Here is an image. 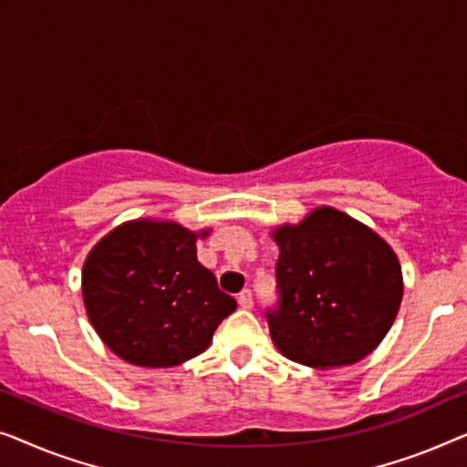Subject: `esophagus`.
<instances>
[{
  "mask_svg": "<svg viewBox=\"0 0 467 467\" xmlns=\"http://www.w3.org/2000/svg\"><path fill=\"white\" fill-rule=\"evenodd\" d=\"M239 306H241V308H252V306H254L252 292H249V290H243V292L239 294Z\"/></svg>",
  "mask_w": 467,
  "mask_h": 467,
  "instance_id": "esophagus-1",
  "label": "esophagus"
}]
</instances>
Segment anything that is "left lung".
Returning a JSON list of instances; mask_svg holds the SVG:
<instances>
[{
	"mask_svg": "<svg viewBox=\"0 0 467 467\" xmlns=\"http://www.w3.org/2000/svg\"><path fill=\"white\" fill-rule=\"evenodd\" d=\"M271 236L279 245V306L266 319L281 356L330 370L377 349L404 294L389 243L327 205Z\"/></svg>",
	"mask_w": 467,
	"mask_h": 467,
	"instance_id": "left-lung-1",
	"label": "left lung"
}]
</instances>
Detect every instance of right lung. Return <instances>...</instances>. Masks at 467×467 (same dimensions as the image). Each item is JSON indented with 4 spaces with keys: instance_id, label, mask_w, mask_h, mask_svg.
<instances>
[{
    "instance_id": "obj_1",
    "label": "right lung",
    "mask_w": 467,
    "mask_h": 467,
    "mask_svg": "<svg viewBox=\"0 0 467 467\" xmlns=\"http://www.w3.org/2000/svg\"><path fill=\"white\" fill-rule=\"evenodd\" d=\"M171 220H130L90 249L82 266V298L95 332L124 362L171 368L212 345L215 327L234 308L213 273L196 260V241Z\"/></svg>"
}]
</instances>
